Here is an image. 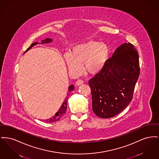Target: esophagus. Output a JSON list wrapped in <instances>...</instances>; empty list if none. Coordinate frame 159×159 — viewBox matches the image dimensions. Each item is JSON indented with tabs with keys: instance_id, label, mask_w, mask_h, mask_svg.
Listing matches in <instances>:
<instances>
[{
	"instance_id": "34e87169",
	"label": "esophagus",
	"mask_w": 159,
	"mask_h": 159,
	"mask_svg": "<svg viewBox=\"0 0 159 159\" xmlns=\"http://www.w3.org/2000/svg\"><path fill=\"white\" fill-rule=\"evenodd\" d=\"M84 84V81L82 80H78L76 82H75V85L77 86H80L82 84Z\"/></svg>"
}]
</instances>
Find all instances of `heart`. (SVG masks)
I'll use <instances>...</instances> for the list:
<instances>
[{
    "mask_svg": "<svg viewBox=\"0 0 159 159\" xmlns=\"http://www.w3.org/2000/svg\"><path fill=\"white\" fill-rule=\"evenodd\" d=\"M107 45L99 41L90 40L73 47L65 55L66 63L70 71L77 75L82 71L89 75H96L102 71L110 56Z\"/></svg>",
    "mask_w": 159,
    "mask_h": 159,
    "instance_id": "1",
    "label": "heart"
}]
</instances>
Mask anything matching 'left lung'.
<instances>
[{"label":"left lung","mask_w":159,"mask_h":159,"mask_svg":"<svg viewBox=\"0 0 159 159\" xmlns=\"http://www.w3.org/2000/svg\"><path fill=\"white\" fill-rule=\"evenodd\" d=\"M140 73L139 55L133 44L124 43L104 68L89 80L93 110L100 118H112L130 103Z\"/></svg>","instance_id":"8db88e82"}]
</instances>
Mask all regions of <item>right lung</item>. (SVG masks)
<instances>
[{"label": "right lung", "mask_w": 159, "mask_h": 159, "mask_svg": "<svg viewBox=\"0 0 159 159\" xmlns=\"http://www.w3.org/2000/svg\"><path fill=\"white\" fill-rule=\"evenodd\" d=\"M53 41V39L52 38H46L45 39H43L41 41V43H38V42H35L34 43H32L30 47H29L26 50V52H25L26 53L28 50H29L32 47H34V46L37 45L38 44H45V43H52ZM75 89V86L73 84L70 85L68 87V92L70 93L71 91H73ZM67 102H68V98L67 97H66V100H64V102L62 104L61 107L59 108V109L58 110V111L56 112L55 115L54 116H53L52 118L45 120L44 121L47 122H54L57 121H59L62 117V116L66 113V107H67Z\"/></svg>", "instance_id": "obj_1"}]
</instances>
